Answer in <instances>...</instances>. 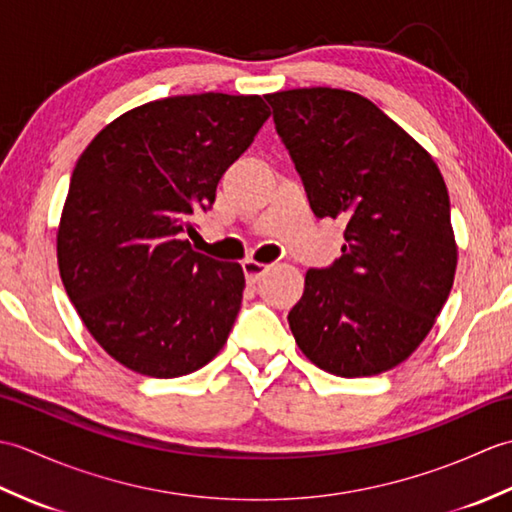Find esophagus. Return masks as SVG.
Here are the masks:
<instances>
[{"mask_svg": "<svg viewBox=\"0 0 512 512\" xmlns=\"http://www.w3.org/2000/svg\"><path fill=\"white\" fill-rule=\"evenodd\" d=\"M242 270H244V277L248 284H257V281L262 279V275L268 270V266L253 262V259H246V262L242 264Z\"/></svg>", "mask_w": 512, "mask_h": 512, "instance_id": "1", "label": "esophagus"}]
</instances>
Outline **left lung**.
<instances>
[{
  "mask_svg": "<svg viewBox=\"0 0 512 512\" xmlns=\"http://www.w3.org/2000/svg\"><path fill=\"white\" fill-rule=\"evenodd\" d=\"M266 101L312 213L347 222L343 255L308 270L290 330L325 372H387L429 334L453 286L447 184L427 151L361 94L303 88Z\"/></svg>",
  "mask_w": 512,
  "mask_h": 512,
  "instance_id": "left-lung-1",
  "label": "left lung"
}]
</instances>
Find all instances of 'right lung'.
<instances>
[{
    "label": "right lung",
    "instance_id": "obj_1",
    "mask_svg": "<svg viewBox=\"0 0 512 512\" xmlns=\"http://www.w3.org/2000/svg\"><path fill=\"white\" fill-rule=\"evenodd\" d=\"M268 116L262 96H171L116 118L76 162L59 270L85 328L121 365L176 378L224 347L244 270L182 237Z\"/></svg>",
    "mask_w": 512,
    "mask_h": 512
}]
</instances>
